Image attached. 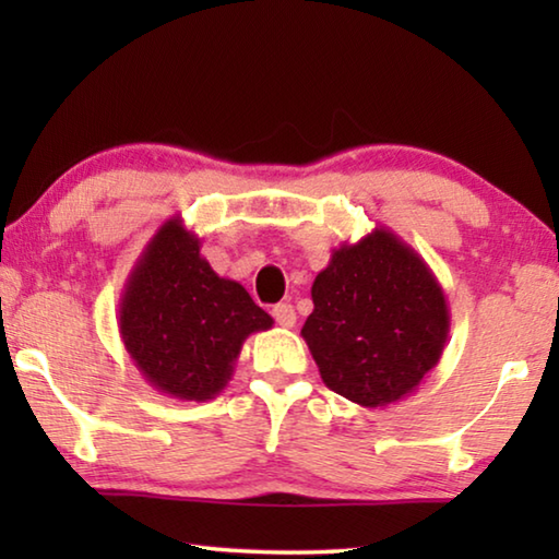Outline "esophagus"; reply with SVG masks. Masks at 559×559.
Returning <instances> with one entry per match:
<instances>
[{
	"label": "esophagus",
	"mask_w": 559,
	"mask_h": 559,
	"mask_svg": "<svg viewBox=\"0 0 559 559\" xmlns=\"http://www.w3.org/2000/svg\"><path fill=\"white\" fill-rule=\"evenodd\" d=\"M273 318H276V323L281 328H293L296 325V310H293L290 302H278V306H273Z\"/></svg>",
	"instance_id": "34e87169"
}]
</instances>
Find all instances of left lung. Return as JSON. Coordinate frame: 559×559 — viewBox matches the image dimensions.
Here are the masks:
<instances>
[{"label": "left lung", "instance_id": "8db88e82", "mask_svg": "<svg viewBox=\"0 0 559 559\" xmlns=\"http://www.w3.org/2000/svg\"><path fill=\"white\" fill-rule=\"evenodd\" d=\"M310 296L300 335L325 386L349 402H400L441 359L447 296L429 263L386 226L335 249Z\"/></svg>", "mask_w": 559, "mask_h": 559}]
</instances>
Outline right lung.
Instances as JSON below:
<instances>
[{
    "mask_svg": "<svg viewBox=\"0 0 559 559\" xmlns=\"http://www.w3.org/2000/svg\"><path fill=\"white\" fill-rule=\"evenodd\" d=\"M200 249L182 216H169L132 266L118 306L122 345L138 372L182 402L214 400L231 380L243 340L273 325Z\"/></svg>",
    "mask_w": 559,
    "mask_h": 559,
    "instance_id": "add662e5",
    "label": "right lung"
}]
</instances>
